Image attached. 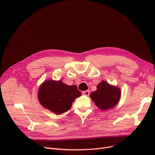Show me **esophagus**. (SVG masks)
<instances>
[{"label": "esophagus", "instance_id": "1", "mask_svg": "<svg viewBox=\"0 0 155 155\" xmlns=\"http://www.w3.org/2000/svg\"><path fill=\"white\" fill-rule=\"evenodd\" d=\"M82 94H83L84 95L88 96L89 94H90V92H89L88 91H84V92H82Z\"/></svg>", "mask_w": 155, "mask_h": 155}]
</instances>
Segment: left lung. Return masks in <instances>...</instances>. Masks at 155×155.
<instances>
[{
	"mask_svg": "<svg viewBox=\"0 0 155 155\" xmlns=\"http://www.w3.org/2000/svg\"><path fill=\"white\" fill-rule=\"evenodd\" d=\"M120 95L119 87L110 85L104 80L97 85L96 91L90 94L96 106L103 110L114 107L119 102Z\"/></svg>",
	"mask_w": 155,
	"mask_h": 155,
	"instance_id": "obj_1",
	"label": "left lung"
}]
</instances>
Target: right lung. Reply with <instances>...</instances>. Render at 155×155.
<instances>
[{"label":"right lung","instance_id":"add662e5","mask_svg":"<svg viewBox=\"0 0 155 155\" xmlns=\"http://www.w3.org/2000/svg\"><path fill=\"white\" fill-rule=\"evenodd\" d=\"M81 92L76 85H68L61 80H47L40 85L38 98L42 106L56 114L68 111Z\"/></svg>","mask_w":155,"mask_h":155}]
</instances>
